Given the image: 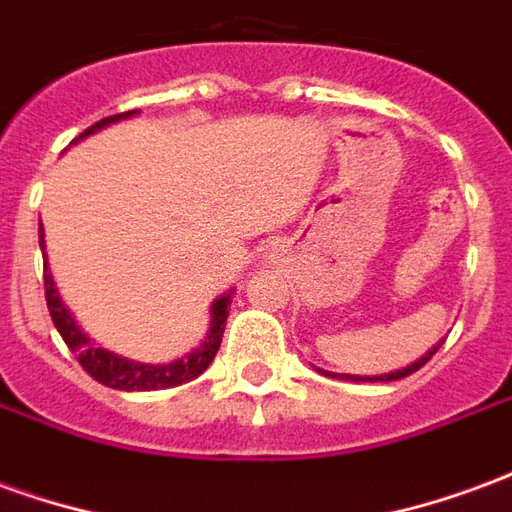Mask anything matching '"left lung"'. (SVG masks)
<instances>
[{
    "label": "left lung",
    "instance_id": "left-lung-1",
    "mask_svg": "<svg viewBox=\"0 0 512 512\" xmlns=\"http://www.w3.org/2000/svg\"><path fill=\"white\" fill-rule=\"evenodd\" d=\"M441 343H444V340H441ZM441 343L436 345V348H430L428 354L422 356V359H417L414 365L403 367V370H395V373H384V376H373V378H362V376H337V373H323V370H318V373H323V376H332V378H345V381H397V378H406V376H411V373H417L419 367L425 365V362H428L430 356H433V354H436V351H439Z\"/></svg>",
    "mask_w": 512,
    "mask_h": 512
}]
</instances>
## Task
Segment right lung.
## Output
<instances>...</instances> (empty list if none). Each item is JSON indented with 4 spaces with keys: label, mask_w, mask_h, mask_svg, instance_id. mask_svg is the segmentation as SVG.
Listing matches in <instances>:
<instances>
[{
    "label": "right lung",
    "mask_w": 512,
    "mask_h": 512,
    "mask_svg": "<svg viewBox=\"0 0 512 512\" xmlns=\"http://www.w3.org/2000/svg\"><path fill=\"white\" fill-rule=\"evenodd\" d=\"M131 112H120V115L104 117L98 120L95 126H90L82 136L93 134L98 128L109 126L115 120H123ZM43 238V235H40ZM43 288H46V304H49L51 321L57 326V332L65 340V345L71 348L79 365L90 373V376L98 381V384L112 386V389H123V392H156V389H169V386H180L197 378L211 365L213 356L222 345L224 334V321H227V307L233 296L227 293L222 299L213 301V318H211V332L205 337V343L200 348H194L191 354H186L178 362H169V365H139V362H128L123 356H115L104 351V348H95L90 343V337L76 326V321L71 318V312L65 310V304L60 301V293L54 288V279L49 274V263H46V255H43Z\"/></svg>",
    "instance_id": "add662e5"
}]
</instances>
